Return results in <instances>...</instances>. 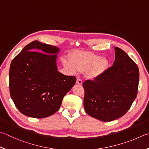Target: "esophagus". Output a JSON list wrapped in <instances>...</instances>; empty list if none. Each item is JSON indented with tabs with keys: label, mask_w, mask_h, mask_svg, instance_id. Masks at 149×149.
Segmentation results:
<instances>
[{
	"label": "esophagus",
	"mask_w": 149,
	"mask_h": 149,
	"mask_svg": "<svg viewBox=\"0 0 149 149\" xmlns=\"http://www.w3.org/2000/svg\"><path fill=\"white\" fill-rule=\"evenodd\" d=\"M76 83L78 84V85H82L83 81H82L81 79H79V78H77V81H76Z\"/></svg>",
	"instance_id": "obj_1"
}]
</instances>
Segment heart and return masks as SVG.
Returning <instances> with one entry per match:
<instances>
[{
    "label": "heart",
    "mask_w": 149,
    "mask_h": 149,
    "mask_svg": "<svg viewBox=\"0 0 149 149\" xmlns=\"http://www.w3.org/2000/svg\"><path fill=\"white\" fill-rule=\"evenodd\" d=\"M70 63L66 64L73 70L86 72V76L89 79H96L101 76L109 66V62L100 55L90 52H78L71 56Z\"/></svg>",
    "instance_id": "b5f03b06"
}]
</instances>
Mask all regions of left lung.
<instances>
[{"mask_svg":"<svg viewBox=\"0 0 149 149\" xmlns=\"http://www.w3.org/2000/svg\"><path fill=\"white\" fill-rule=\"evenodd\" d=\"M115 50L113 66L101 76L83 83L86 113L104 122L114 120L125 115L138 91V66L120 48L115 47Z\"/></svg>","mask_w":149,"mask_h":149,"instance_id":"8db88e82","label":"left lung"}]
</instances>
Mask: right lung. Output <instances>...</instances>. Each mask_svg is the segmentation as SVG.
I'll return each instance as SVG.
<instances>
[{"label": "right lung", "instance_id": "obj_1", "mask_svg": "<svg viewBox=\"0 0 149 149\" xmlns=\"http://www.w3.org/2000/svg\"><path fill=\"white\" fill-rule=\"evenodd\" d=\"M58 51V47L35 40L26 45L11 63L10 96L23 115L41 118L54 114L75 85V76L57 71Z\"/></svg>", "mask_w": 149, "mask_h": 149}]
</instances>
